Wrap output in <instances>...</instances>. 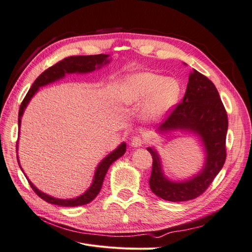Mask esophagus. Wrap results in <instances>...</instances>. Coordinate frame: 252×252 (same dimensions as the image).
<instances>
[{"label":"esophagus","mask_w":252,"mask_h":252,"mask_svg":"<svg viewBox=\"0 0 252 252\" xmlns=\"http://www.w3.org/2000/svg\"><path fill=\"white\" fill-rule=\"evenodd\" d=\"M144 143V139L142 135H134L131 139V146L132 147H140Z\"/></svg>","instance_id":"1"}]
</instances>
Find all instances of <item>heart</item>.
I'll return each mask as SVG.
<instances>
[{
	"mask_svg": "<svg viewBox=\"0 0 252 252\" xmlns=\"http://www.w3.org/2000/svg\"><path fill=\"white\" fill-rule=\"evenodd\" d=\"M181 95L178 81L166 79L154 72H139L128 77L121 88V100L128 106H140L145 102L142 116L148 122L163 119Z\"/></svg>",
	"mask_w": 252,
	"mask_h": 252,
	"instance_id": "b5f03b06",
	"label": "heart"
}]
</instances>
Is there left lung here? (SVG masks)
<instances>
[{"instance_id":"1","label":"left lung","mask_w":252,"mask_h":252,"mask_svg":"<svg viewBox=\"0 0 252 252\" xmlns=\"http://www.w3.org/2000/svg\"><path fill=\"white\" fill-rule=\"evenodd\" d=\"M228 118L218 90L207 77L193 69L183 101L175 105L169 117L159 125V132L186 130L199 135L206 152L201 172L183 182H172L162 170L161 158L155 148L147 150L152 157L149 179L151 191L163 200L184 202L203 194L222 169L226 159Z\"/></svg>"}]
</instances>
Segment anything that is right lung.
<instances>
[{"mask_svg":"<svg viewBox=\"0 0 252 252\" xmlns=\"http://www.w3.org/2000/svg\"><path fill=\"white\" fill-rule=\"evenodd\" d=\"M108 55H94V56H73V57H68L62 61H60L57 64L53 66L49 67L48 69L42 72L37 79L33 82L32 88L29 89L27 93L26 96L24 100H23L21 106H20V110H19V128L21 126V120L22 116L24 113L25 108L27 107V105L29 101L32 100V97L35 94V93L39 90L40 87L47 85L49 83L56 82L60 79H63L65 77V74L68 73H87L91 72L97 68H101L103 65L108 64L110 62V60H108ZM17 150H18V143H17ZM126 151V144L122 143L120 146L113 150L111 154H109L107 157H106L103 161L98 164L96 167V170L94 173V178L93 180V184L88 188L87 191L84 192L82 195L74 197V199H69V200H63V199H57V197L50 196L46 193H44L40 191L32 182H29V185L32 186L33 189V191L39 195L42 200L46 201L47 203L53 204V205H58V206H65V207H75V206H82V205H86L93 201L94 197L100 192V190L103 185V181L106 175V172H107L108 168L110 165L121 158L125 154ZM18 158V156H17ZM18 163L19 162V158H18ZM21 168V166H20ZM22 169V168H21Z\"/></svg>","mask_w":252,"mask_h":252,"instance_id":"right-lung-1","label":"right lung"}]
</instances>
